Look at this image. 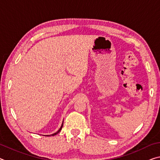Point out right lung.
<instances>
[{
    "instance_id": "add662e5",
    "label": "right lung",
    "mask_w": 160,
    "mask_h": 160,
    "mask_svg": "<svg viewBox=\"0 0 160 160\" xmlns=\"http://www.w3.org/2000/svg\"><path fill=\"white\" fill-rule=\"evenodd\" d=\"M63 123H62V125H61V128H59V130L58 131H56V132H54V133H53V134H51V135H47V136H50V135H56V134H58L59 132L61 131V130L62 129V127H63Z\"/></svg>"
}]
</instances>
